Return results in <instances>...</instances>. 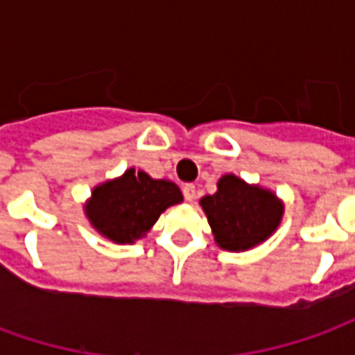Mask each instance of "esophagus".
<instances>
[{
    "label": "esophagus",
    "mask_w": 355,
    "mask_h": 355,
    "mask_svg": "<svg viewBox=\"0 0 355 355\" xmlns=\"http://www.w3.org/2000/svg\"><path fill=\"white\" fill-rule=\"evenodd\" d=\"M182 193H184L186 201H193V200H196V186L184 184V188H182Z\"/></svg>",
    "instance_id": "1"
}]
</instances>
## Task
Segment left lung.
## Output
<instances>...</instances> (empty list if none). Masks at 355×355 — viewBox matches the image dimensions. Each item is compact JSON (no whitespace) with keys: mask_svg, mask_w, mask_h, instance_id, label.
I'll list each match as a JSON object with an SVG mask.
<instances>
[{"mask_svg":"<svg viewBox=\"0 0 355 355\" xmlns=\"http://www.w3.org/2000/svg\"><path fill=\"white\" fill-rule=\"evenodd\" d=\"M218 245L228 251H245L270 238L282 220L283 205L274 193L241 178L226 175L218 190L200 201Z\"/></svg>","mask_w":355,"mask_h":355,"instance_id":"left-lung-1","label":"left lung"}]
</instances>
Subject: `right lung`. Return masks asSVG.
Here are the masks:
<instances>
[{
  "instance_id": "add662e5",
  "label": "right lung",
  "mask_w": 355,
  "mask_h": 355,
  "mask_svg": "<svg viewBox=\"0 0 355 355\" xmlns=\"http://www.w3.org/2000/svg\"><path fill=\"white\" fill-rule=\"evenodd\" d=\"M180 201L177 184L129 169L123 177L94 188L87 216L102 236L117 243H132L154 226L165 209Z\"/></svg>"
}]
</instances>
